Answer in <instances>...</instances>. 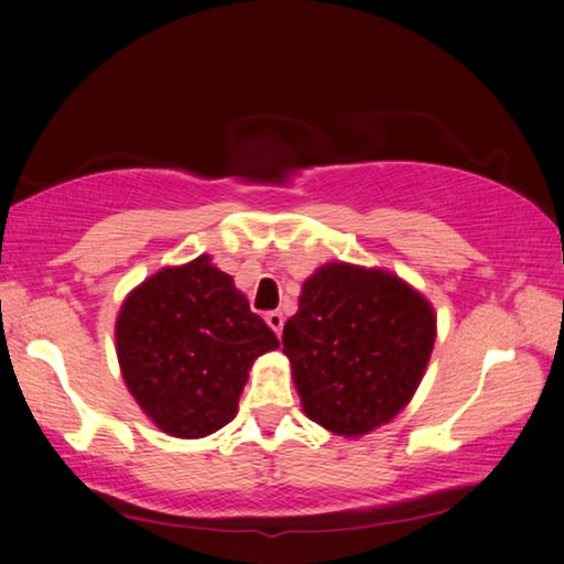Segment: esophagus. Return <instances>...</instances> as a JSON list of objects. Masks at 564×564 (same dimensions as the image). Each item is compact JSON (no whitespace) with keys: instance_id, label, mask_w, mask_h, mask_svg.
<instances>
[{"instance_id":"34e87169","label":"esophagus","mask_w":564,"mask_h":564,"mask_svg":"<svg viewBox=\"0 0 564 564\" xmlns=\"http://www.w3.org/2000/svg\"><path fill=\"white\" fill-rule=\"evenodd\" d=\"M267 326L272 328L276 336H280V334H282V328H284V315H282V313H276V311L267 313Z\"/></svg>"}]
</instances>
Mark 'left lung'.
<instances>
[{"label": "left lung", "instance_id": "left-lung-1", "mask_svg": "<svg viewBox=\"0 0 564 564\" xmlns=\"http://www.w3.org/2000/svg\"><path fill=\"white\" fill-rule=\"evenodd\" d=\"M434 341V305L419 290L384 269L330 261L303 282L282 351L307 419L365 436L411 403Z\"/></svg>", "mask_w": 564, "mask_h": 564}]
</instances>
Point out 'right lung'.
<instances>
[{
    "label": "right lung",
    "instance_id": "1",
    "mask_svg": "<svg viewBox=\"0 0 564 564\" xmlns=\"http://www.w3.org/2000/svg\"><path fill=\"white\" fill-rule=\"evenodd\" d=\"M276 346L234 276L207 253L143 280L115 321L128 392L176 438L210 436L234 421L251 365Z\"/></svg>",
    "mask_w": 564,
    "mask_h": 564
}]
</instances>
